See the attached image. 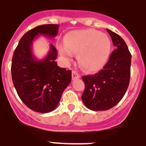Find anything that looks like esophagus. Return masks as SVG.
Segmentation results:
<instances>
[{
	"label": "esophagus",
	"instance_id": "esophagus-1",
	"mask_svg": "<svg viewBox=\"0 0 146 146\" xmlns=\"http://www.w3.org/2000/svg\"><path fill=\"white\" fill-rule=\"evenodd\" d=\"M72 80H75L77 79V78H80V75L78 73H77L76 72L73 71L72 73Z\"/></svg>",
	"mask_w": 146,
	"mask_h": 146
}]
</instances>
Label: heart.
Wrapping results in <instances>:
<instances>
[{
  "label": "heart",
  "instance_id": "b5f03b06",
  "mask_svg": "<svg viewBox=\"0 0 146 146\" xmlns=\"http://www.w3.org/2000/svg\"><path fill=\"white\" fill-rule=\"evenodd\" d=\"M111 42L106 34L92 29L74 31L66 36V44L59 46V52L69 60L78 53L81 66L88 72L101 69L109 57Z\"/></svg>",
  "mask_w": 146,
  "mask_h": 146
}]
</instances>
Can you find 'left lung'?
Listing matches in <instances>:
<instances>
[{"label":"left lung","instance_id":"8db88e82","mask_svg":"<svg viewBox=\"0 0 146 146\" xmlns=\"http://www.w3.org/2000/svg\"><path fill=\"white\" fill-rule=\"evenodd\" d=\"M116 47L102 70L94 75L83 76L85 90L82 100L94 111L108 110L115 106L126 94L130 80L131 53L119 35L107 29Z\"/></svg>","mask_w":146,"mask_h":146}]
</instances>
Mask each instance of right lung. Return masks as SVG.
<instances>
[{"label":"right lung","mask_w":146,"mask_h":146,"mask_svg":"<svg viewBox=\"0 0 146 146\" xmlns=\"http://www.w3.org/2000/svg\"><path fill=\"white\" fill-rule=\"evenodd\" d=\"M58 25L37 26L23 35L15 49L11 62V77L18 96L28 108L47 113L58 106L62 94L72 80V71L60 68L55 60L57 50L50 44L48 54L37 60L32 44L39 35L47 38L57 36Z\"/></svg>","instance_id":"add662e5"}]
</instances>
